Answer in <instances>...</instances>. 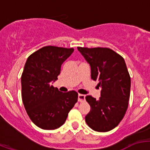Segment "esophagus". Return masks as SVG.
<instances>
[{
  "mask_svg": "<svg viewBox=\"0 0 150 150\" xmlns=\"http://www.w3.org/2000/svg\"><path fill=\"white\" fill-rule=\"evenodd\" d=\"M86 100V96L83 94H78V102H83Z\"/></svg>",
  "mask_w": 150,
  "mask_h": 150,
  "instance_id": "obj_1",
  "label": "esophagus"
}]
</instances>
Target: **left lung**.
Returning <instances> with one entry per match:
<instances>
[{
    "instance_id": "obj_1",
    "label": "left lung",
    "mask_w": 150,
    "mask_h": 150,
    "mask_svg": "<svg viewBox=\"0 0 150 150\" xmlns=\"http://www.w3.org/2000/svg\"><path fill=\"white\" fill-rule=\"evenodd\" d=\"M78 50L90 64L91 79L98 81L101 97H86L91 110L86 123L93 131L107 132L115 128L128 109L131 78L125 60L109 48H82Z\"/></svg>"
}]
</instances>
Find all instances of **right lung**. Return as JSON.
<instances>
[{
	"instance_id": "right-lung-1",
	"label": "right lung",
	"mask_w": 150,
	"mask_h": 150,
	"mask_svg": "<svg viewBox=\"0 0 150 150\" xmlns=\"http://www.w3.org/2000/svg\"><path fill=\"white\" fill-rule=\"evenodd\" d=\"M73 51L72 48L44 46L32 54L25 63L21 78L22 102L30 120L42 129L62 126L78 102L76 91L63 93L51 86L58 79L62 63Z\"/></svg>"
}]
</instances>
